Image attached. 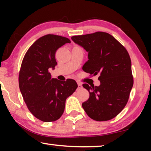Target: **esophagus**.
<instances>
[{
  "mask_svg": "<svg viewBox=\"0 0 151 151\" xmlns=\"http://www.w3.org/2000/svg\"><path fill=\"white\" fill-rule=\"evenodd\" d=\"M82 88V84H80V83H78V90H79V89H81Z\"/></svg>",
  "mask_w": 151,
  "mask_h": 151,
  "instance_id": "obj_1",
  "label": "esophagus"
}]
</instances>
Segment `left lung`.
<instances>
[{
    "label": "left lung",
    "mask_w": 151,
    "mask_h": 151,
    "mask_svg": "<svg viewBox=\"0 0 151 151\" xmlns=\"http://www.w3.org/2000/svg\"><path fill=\"white\" fill-rule=\"evenodd\" d=\"M71 39L88 53L83 71L93 76L100 75V86L82 84L89 92V98L82 104L84 110L96 121L114 118L127 105L133 86L129 53L106 32L74 36Z\"/></svg>",
    "instance_id": "obj_1"
}]
</instances>
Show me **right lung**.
Segmentation results:
<instances>
[{"label": "right lung", "mask_w": 151, "mask_h": 151, "mask_svg": "<svg viewBox=\"0 0 151 151\" xmlns=\"http://www.w3.org/2000/svg\"><path fill=\"white\" fill-rule=\"evenodd\" d=\"M69 42L65 37L45 35L33 43L22 60L18 77L20 92L32 115L45 122L62 116L66 100L78 87L74 80L60 81L51 78L49 72L57 65L56 51Z\"/></svg>", "instance_id": "obj_1"}]
</instances>
